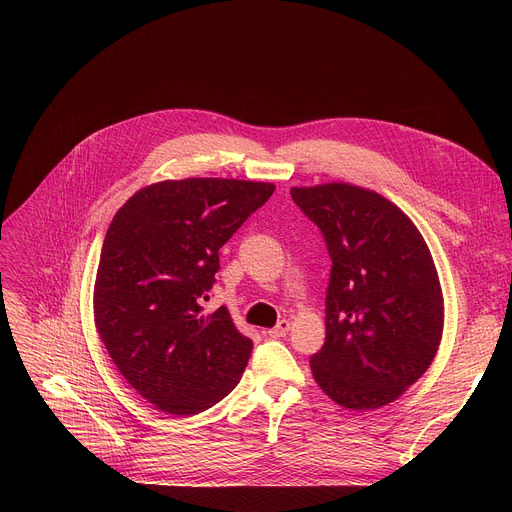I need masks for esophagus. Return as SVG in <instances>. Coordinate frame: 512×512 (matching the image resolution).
<instances>
[{
	"instance_id": "1",
	"label": "esophagus",
	"mask_w": 512,
	"mask_h": 512,
	"mask_svg": "<svg viewBox=\"0 0 512 512\" xmlns=\"http://www.w3.org/2000/svg\"><path fill=\"white\" fill-rule=\"evenodd\" d=\"M288 332H290V321L288 319H280L278 326L274 330L267 332V334H270L272 338H284Z\"/></svg>"
}]
</instances>
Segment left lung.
Returning <instances> with one entry per match:
<instances>
[{
  "mask_svg": "<svg viewBox=\"0 0 512 512\" xmlns=\"http://www.w3.org/2000/svg\"><path fill=\"white\" fill-rule=\"evenodd\" d=\"M332 257L326 342L313 378L351 411L380 409L432 365L444 330L436 263L409 215L348 182L292 186Z\"/></svg>",
  "mask_w": 512,
  "mask_h": 512,
  "instance_id": "left-lung-1",
  "label": "left lung"
}]
</instances>
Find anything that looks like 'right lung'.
I'll return each instance as SVG.
<instances>
[{
  "instance_id": "1",
  "label": "right lung",
  "mask_w": 512,
  "mask_h": 512,
  "mask_svg": "<svg viewBox=\"0 0 512 512\" xmlns=\"http://www.w3.org/2000/svg\"><path fill=\"white\" fill-rule=\"evenodd\" d=\"M272 182L149 184L114 215L99 257L95 328L124 380L157 411L197 415L234 390L253 342L226 307L203 313L220 249L274 193Z\"/></svg>"
}]
</instances>
